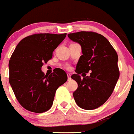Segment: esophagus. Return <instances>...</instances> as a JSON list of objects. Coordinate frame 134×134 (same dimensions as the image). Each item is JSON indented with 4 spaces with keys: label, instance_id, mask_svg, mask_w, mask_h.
<instances>
[{
    "label": "esophagus",
    "instance_id": "34e87169",
    "mask_svg": "<svg viewBox=\"0 0 134 134\" xmlns=\"http://www.w3.org/2000/svg\"><path fill=\"white\" fill-rule=\"evenodd\" d=\"M67 75H68V80H71V74H70V73H67Z\"/></svg>",
    "mask_w": 134,
    "mask_h": 134
}]
</instances>
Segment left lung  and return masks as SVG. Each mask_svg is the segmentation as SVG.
Here are the masks:
<instances>
[{
  "label": "left lung",
  "instance_id": "left-lung-1",
  "mask_svg": "<svg viewBox=\"0 0 134 134\" xmlns=\"http://www.w3.org/2000/svg\"><path fill=\"white\" fill-rule=\"evenodd\" d=\"M68 36L81 46L82 52L76 64V74L71 76L78 83L73 93L75 102L84 109L98 108L110 97L119 79L118 54L105 37L95 32L79 31ZM88 71L91 75L86 77Z\"/></svg>",
  "mask_w": 134,
  "mask_h": 134
}]
</instances>
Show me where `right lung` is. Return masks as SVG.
Instances as JSON below:
<instances>
[{"instance_id": "add662e5", "label": "right lung", "mask_w": 134, "mask_h": 134, "mask_svg": "<svg viewBox=\"0 0 134 134\" xmlns=\"http://www.w3.org/2000/svg\"><path fill=\"white\" fill-rule=\"evenodd\" d=\"M66 34H37L20 41L9 60V83L20 105L34 113L47 111L52 106L55 91L68 80L60 68L45 75L43 63L52 58L54 49Z\"/></svg>"}]
</instances>
